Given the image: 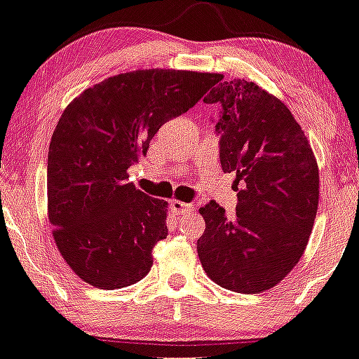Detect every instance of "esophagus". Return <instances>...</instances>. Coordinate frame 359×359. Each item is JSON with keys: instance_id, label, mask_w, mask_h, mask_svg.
Masks as SVG:
<instances>
[{"instance_id": "34e87169", "label": "esophagus", "mask_w": 359, "mask_h": 359, "mask_svg": "<svg viewBox=\"0 0 359 359\" xmlns=\"http://www.w3.org/2000/svg\"><path fill=\"white\" fill-rule=\"evenodd\" d=\"M171 207L175 209V212H178V214H187V212H194L195 210L194 203L181 202V200H172Z\"/></svg>"}]
</instances>
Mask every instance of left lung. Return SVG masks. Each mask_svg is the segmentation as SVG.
Masks as SVG:
<instances>
[{
    "label": "left lung",
    "mask_w": 359,
    "mask_h": 359,
    "mask_svg": "<svg viewBox=\"0 0 359 359\" xmlns=\"http://www.w3.org/2000/svg\"><path fill=\"white\" fill-rule=\"evenodd\" d=\"M210 88L203 102L222 107L219 157L222 171L236 175L238 205L234 217L214 200L200 209L205 231L196 252L214 283L255 294L280 283L306 248L318 165L286 104L246 80L219 76Z\"/></svg>",
    "instance_id": "left-lung-1"
}]
</instances>
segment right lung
I'll return each instance as SVG.
<instances>
[{"label":"right lung","instance_id":"1","mask_svg":"<svg viewBox=\"0 0 359 359\" xmlns=\"http://www.w3.org/2000/svg\"><path fill=\"white\" fill-rule=\"evenodd\" d=\"M217 80L183 70L121 73L63 111L48 154L49 222L61 257L87 284L118 289L149 273L152 248L168 236V203L137 190L128 168Z\"/></svg>","mask_w":359,"mask_h":359}]
</instances>
